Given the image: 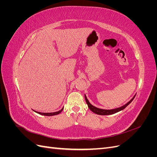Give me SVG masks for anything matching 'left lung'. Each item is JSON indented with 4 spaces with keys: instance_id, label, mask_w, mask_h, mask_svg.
<instances>
[{
    "instance_id": "left-lung-1",
    "label": "left lung",
    "mask_w": 157,
    "mask_h": 157,
    "mask_svg": "<svg viewBox=\"0 0 157 157\" xmlns=\"http://www.w3.org/2000/svg\"><path fill=\"white\" fill-rule=\"evenodd\" d=\"M135 96L131 100L127 103L126 104H125L124 105H123L119 108H117V109H111V110H105V109H99V108H97L96 107H94L93 105H92L90 103V102L88 101V99L86 98V96H85V99H86V102L87 103V105L89 107V109L91 110L93 113L97 114V115H112V114H115L118 111H120L121 110H122V109H124V108H126L129 104L133 101V99H134Z\"/></svg>"
}]
</instances>
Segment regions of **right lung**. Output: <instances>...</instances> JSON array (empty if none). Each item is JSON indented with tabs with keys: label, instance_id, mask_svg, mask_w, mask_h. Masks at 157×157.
I'll return each mask as SVG.
<instances>
[{
	"label": "right lung",
	"instance_id": "right-lung-1",
	"mask_svg": "<svg viewBox=\"0 0 157 157\" xmlns=\"http://www.w3.org/2000/svg\"><path fill=\"white\" fill-rule=\"evenodd\" d=\"M63 108L61 109L60 111H57V112H54V113H40V112H36V111H35V112L40 114V115H44V116H53V115H58V114H59L61 111H63Z\"/></svg>",
	"mask_w": 157,
	"mask_h": 157
}]
</instances>
